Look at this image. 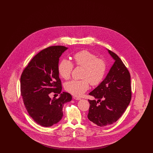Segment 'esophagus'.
Returning <instances> with one entry per match:
<instances>
[{"label": "esophagus", "mask_w": 153, "mask_h": 153, "mask_svg": "<svg viewBox=\"0 0 153 153\" xmlns=\"http://www.w3.org/2000/svg\"><path fill=\"white\" fill-rule=\"evenodd\" d=\"M73 99H74V100H81V98H80V97H77V96H74V97H73Z\"/></svg>", "instance_id": "34e87169"}]
</instances>
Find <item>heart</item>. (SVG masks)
<instances>
[{"label":"heart","mask_w":153,"mask_h":153,"mask_svg":"<svg viewBox=\"0 0 153 153\" xmlns=\"http://www.w3.org/2000/svg\"><path fill=\"white\" fill-rule=\"evenodd\" d=\"M74 63L77 66L84 68L81 80H72L66 82L65 90L75 96H81L89 88V83L96 86L99 85L104 79L107 65L105 61L101 58H97L94 53L84 50L76 53L74 56ZM74 65L70 60L64 59L59 64L58 73L65 80L71 77Z\"/></svg>","instance_id":"1"}]
</instances>
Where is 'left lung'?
<instances>
[{
    "label": "left lung",
    "mask_w": 153,
    "mask_h": 153,
    "mask_svg": "<svg viewBox=\"0 0 153 153\" xmlns=\"http://www.w3.org/2000/svg\"><path fill=\"white\" fill-rule=\"evenodd\" d=\"M108 51L115 62L105 79L89 94L98 100H88L90 106L88 118L100 127L116 122L123 114L131 99L129 71L115 53Z\"/></svg>",
    "instance_id": "left-lung-1"
}]
</instances>
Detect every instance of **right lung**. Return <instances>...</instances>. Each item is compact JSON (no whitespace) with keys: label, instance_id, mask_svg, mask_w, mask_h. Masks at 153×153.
<instances>
[{"label":"right lung","instance_id":"right-lung-1","mask_svg":"<svg viewBox=\"0 0 153 153\" xmlns=\"http://www.w3.org/2000/svg\"><path fill=\"white\" fill-rule=\"evenodd\" d=\"M67 49L53 46L41 51L31 59L21 77V93L26 109L36 123L44 127L61 120L64 104L72 99L69 93L60 94L59 58ZM52 92L60 94V97L51 100L49 95Z\"/></svg>","mask_w":153,"mask_h":153}]
</instances>
